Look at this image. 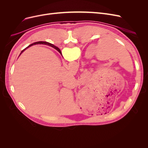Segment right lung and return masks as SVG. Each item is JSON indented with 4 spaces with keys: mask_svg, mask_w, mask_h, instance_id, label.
I'll list each match as a JSON object with an SVG mask.
<instances>
[{
    "mask_svg": "<svg viewBox=\"0 0 148 148\" xmlns=\"http://www.w3.org/2000/svg\"><path fill=\"white\" fill-rule=\"evenodd\" d=\"M46 44V45H47H47H50V46H52V47H53V48H54V49H56L57 51H59V52H60V50H59V48L57 47H56V46H53L52 44H50V43H49V42H44V41H39V42H34V43H33V44H31V45L28 46V47H26V48H28V47H29L32 46H33V45H35V44ZM26 48H25V49H23V50L21 51V53L22 52H23V51L25 50V49H26ZM21 53H20V54H21Z\"/></svg>",
    "mask_w": 148,
    "mask_h": 148,
    "instance_id": "obj_1",
    "label": "right lung"
}]
</instances>
